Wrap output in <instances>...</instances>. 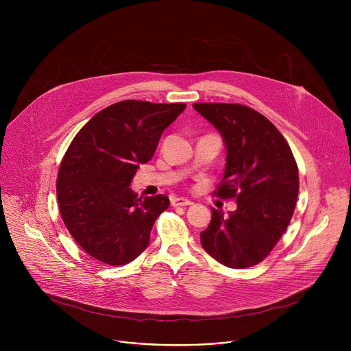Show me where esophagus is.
<instances>
[{"instance_id": "34e87169", "label": "esophagus", "mask_w": 351, "mask_h": 351, "mask_svg": "<svg viewBox=\"0 0 351 351\" xmlns=\"http://www.w3.org/2000/svg\"><path fill=\"white\" fill-rule=\"evenodd\" d=\"M171 204H172L173 207H187V206H191L193 203L190 202V199L183 198V197H173V198L171 199Z\"/></svg>"}]
</instances>
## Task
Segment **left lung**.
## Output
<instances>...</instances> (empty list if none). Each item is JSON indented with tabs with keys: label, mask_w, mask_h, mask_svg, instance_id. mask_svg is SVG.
I'll return each mask as SVG.
<instances>
[{
	"label": "left lung",
	"mask_w": 351,
	"mask_h": 351,
	"mask_svg": "<svg viewBox=\"0 0 351 351\" xmlns=\"http://www.w3.org/2000/svg\"><path fill=\"white\" fill-rule=\"evenodd\" d=\"M193 107L218 129L228 149L214 194L237 202L229 215L211 210V222L199 233L202 245L225 267L257 265L269 256L294 213L298 168L291 149L275 125L253 108L226 103Z\"/></svg>",
	"instance_id": "8db88e82"
}]
</instances>
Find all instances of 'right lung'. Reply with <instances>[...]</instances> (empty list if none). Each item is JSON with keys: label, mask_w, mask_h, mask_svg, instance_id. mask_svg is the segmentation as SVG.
I'll use <instances>...</instances> for the list:
<instances>
[{"label": "right lung", "mask_w": 351, "mask_h": 351, "mask_svg": "<svg viewBox=\"0 0 351 351\" xmlns=\"http://www.w3.org/2000/svg\"><path fill=\"white\" fill-rule=\"evenodd\" d=\"M184 108V103L125 99L97 112L68 147L57 178L61 218L97 261L125 265L147 248L169 198L137 197L130 182L138 164L153 158L162 132Z\"/></svg>", "instance_id": "add662e5"}]
</instances>
